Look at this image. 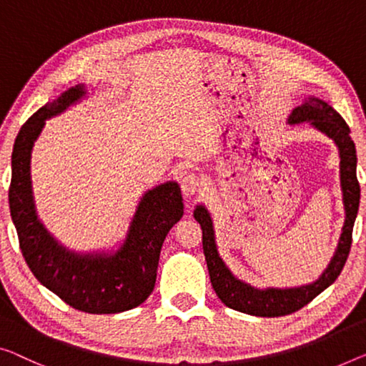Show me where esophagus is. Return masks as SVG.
<instances>
[{
	"instance_id": "esophagus-1",
	"label": "esophagus",
	"mask_w": 366,
	"mask_h": 366,
	"mask_svg": "<svg viewBox=\"0 0 366 366\" xmlns=\"http://www.w3.org/2000/svg\"><path fill=\"white\" fill-rule=\"evenodd\" d=\"M199 177L195 174H185L181 179V187H182V194L185 197H194L195 192L199 189Z\"/></svg>"
}]
</instances>
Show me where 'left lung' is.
<instances>
[{
    "label": "left lung",
    "mask_w": 366,
    "mask_h": 366,
    "mask_svg": "<svg viewBox=\"0 0 366 366\" xmlns=\"http://www.w3.org/2000/svg\"><path fill=\"white\" fill-rule=\"evenodd\" d=\"M287 124L309 123L314 129L320 131L327 138L334 141L340 157V189L345 220H343L342 233L337 243L335 253L330 263L322 271L317 280L309 285L294 287H256L249 282L239 280L228 268L225 261L218 253L215 237V225L212 214L204 204H197L194 209V218L202 227V244L209 268L210 281L218 299L233 310L256 315V317H281L296 312L309 304L314 297L325 291L345 266L352 247L353 223L358 214L360 205V184L357 181V149L350 138V128L343 118L332 108L329 103L320 98L309 95L302 98V103L289 113Z\"/></svg>",
    "instance_id": "left-lung-1"
}]
</instances>
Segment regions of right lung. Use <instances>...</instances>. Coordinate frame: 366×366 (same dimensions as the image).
<instances>
[{
    "label": "right lung",
    "mask_w": 366,
    "mask_h": 366,
    "mask_svg": "<svg viewBox=\"0 0 366 366\" xmlns=\"http://www.w3.org/2000/svg\"><path fill=\"white\" fill-rule=\"evenodd\" d=\"M94 86H70L27 119L16 136L11 157L9 210L21 252L32 274L70 307L89 314H118L149 297L167 233L184 215L176 181L154 185L141 195L128 232L110 249L75 252L47 230L36 209L32 190V149L46 122L89 95Z\"/></svg>",
    "instance_id": "1"
}]
</instances>
